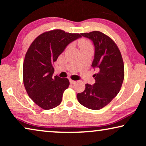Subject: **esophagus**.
Returning <instances> with one entry per match:
<instances>
[{"mask_svg":"<svg viewBox=\"0 0 146 146\" xmlns=\"http://www.w3.org/2000/svg\"><path fill=\"white\" fill-rule=\"evenodd\" d=\"M69 80H70V83L72 84H75L76 82V81L72 80H71V79H70Z\"/></svg>","mask_w":146,"mask_h":146,"instance_id":"34e87169","label":"esophagus"}]
</instances>
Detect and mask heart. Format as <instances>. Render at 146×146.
Returning a JSON list of instances; mask_svg holds the SVG:
<instances>
[{"mask_svg": "<svg viewBox=\"0 0 146 146\" xmlns=\"http://www.w3.org/2000/svg\"><path fill=\"white\" fill-rule=\"evenodd\" d=\"M79 46H80V48L91 46L88 41L86 40L83 39V40H81L79 42Z\"/></svg>", "mask_w": 146, "mask_h": 146, "instance_id": "1", "label": "heart"}]
</instances>
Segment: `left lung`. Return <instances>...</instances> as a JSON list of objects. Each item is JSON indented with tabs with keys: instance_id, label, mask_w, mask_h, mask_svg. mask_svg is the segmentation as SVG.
I'll use <instances>...</instances> for the list:
<instances>
[{
	"instance_id": "obj_1",
	"label": "left lung",
	"mask_w": 146,
	"mask_h": 146,
	"mask_svg": "<svg viewBox=\"0 0 146 146\" xmlns=\"http://www.w3.org/2000/svg\"><path fill=\"white\" fill-rule=\"evenodd\" d=\"M80 35L92 41L95 52L92 66L98 73L93 76L95 83L86 84L77 98L84 106L98 110L108 104L120 90L124 78L123 62L117 45L107 35L99 31Z\"/></svg>"
}]
</instances>
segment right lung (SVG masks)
Instances as JSON below:
<instances>
[{
	"label": "right lung",
	"instance_id": "obj_1",
	"mask_svg": "<svg viewBox=\"0 0 146 146\" xmlns=\"http://www.w3.org/2000/svg\"><path fill=\"white\" fill-rule=\"evenodd\" d=\"M80 34L62 30L46 32L30 46L23 63V81L29 97L44 110H50L62 102L68 79L52 76L53 64L72 42L81 38Z\"/></svg>",
	"mask_w": 146,
	"mask_h": 146
}]
</instances>
